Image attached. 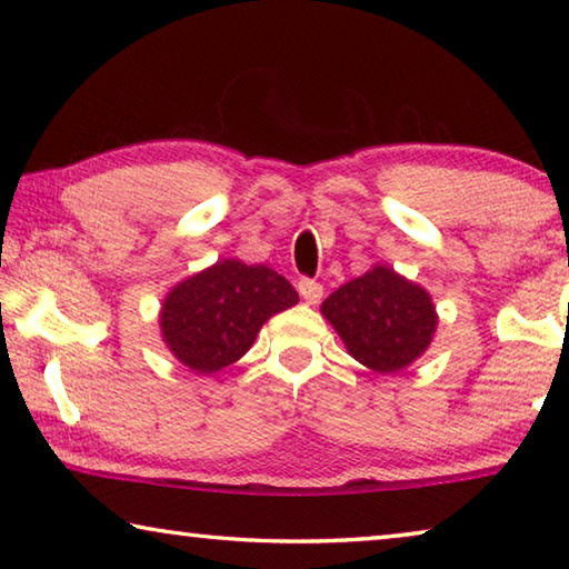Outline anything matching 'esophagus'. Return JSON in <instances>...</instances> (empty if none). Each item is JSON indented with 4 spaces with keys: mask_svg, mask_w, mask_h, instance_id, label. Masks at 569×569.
Instances as JSON below:
<instances>
[{
    "mask_svg": "<svg viewBox=\"0 0 569 569\" xmlns=\"http://www.w3.org/2000/svg\"><path fill=\"white\" fill-rule=\"evenodd\" d=\"M298 293H301V298L306 303H319L321 296H323V286L319 281H313V278H301L298 281Z\"/></svg>",
    "mask_w": 569,
    "mask_h": 569,
    "instance_id": "obj_1",
    "label": "esophagus"
}]
</instances>
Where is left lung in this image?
Instances as JSON below:
<instances>
[{
	"label": "left lung",
	"instance_id": "left-lung-1",
	"mask_svg": "<svg viewBox=\"0 0 569 569\" xmlns=\"http://www.w3.org/2000/svg\"><path fill=\"white\" fill-rule=\"evenodd\" d=\"M321 313L353 359L377 373L407 369L437 331L431 296L381 263L333 291Z\"/></svg>",
	"mask_w": 569,
	"mask_h": 569
}]
</instances>
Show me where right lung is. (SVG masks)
I'll return each instance as SVG.
<instances>
[{
  "instance_id": "add662e5",
  "label": "right lung",
  "mask_w": 569,
  "mask_h": 569,
  "mask_svg": "<svg viewBox=\"0 0 569 569\" xmlns=\"http://www.w3.org/2000/svg\"><path fill=\"white\" fill-rule=\"evenodd\" d=\"M296 303V288L273 268L223 258L166 296L162 341L190 371L216 373L253 346L271 316Z\"/></svg>"
}]
</instances>
